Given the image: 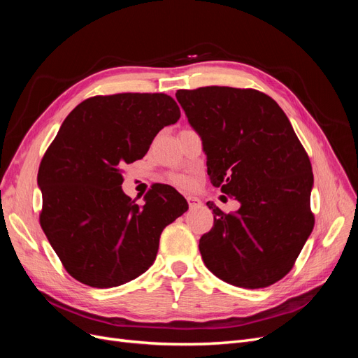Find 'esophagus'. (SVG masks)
Instances as JSON below:
<instances>
[{"mask_svg": "<svg viewBox=\"0 0 358 358\" xmlns=\"http://www.w3.org/2000/svg\"><path fill=\"white\" fill-rule=\"evenodd\" d=\"M187 201L189 204L191 209H196V208H201V200L199 197H187Z\"/></svg>", "mask_w": 358, "mask_h": 358, "instance_id": "34e87169", "label": "esophagus"}]
</instances>
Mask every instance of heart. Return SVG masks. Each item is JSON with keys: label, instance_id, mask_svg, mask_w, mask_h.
I'll list each match as a JSON object with an SVG mask.
<instances>
[{"label": "heart", "instance_id": "obj_1", "mask_svg": "<svg viewBox=\"0 0 358 358\" xmlns=\"http://www.w3.org/2000/svg\"><path fill=\"white\" fill-rule=\"evenodd\" d=\"M171 183H175L176 187L183 188V189H188L194 185V179L185 175H176V176H171Z\"/></svg>", "mask_w": 358, "mask_h": 358}]
</instances>
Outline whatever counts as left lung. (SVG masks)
Returning <instances> with one entry per match:
<instances>
[{
	"mask_svg": "<svg viewBox=\"0 0 358 358\" xmlns=\"http://www.w3.org/2000/svg\"><path fill=\"white\" fill-rule=\"evenodd\" d=\"M176 99L208 157L213 187L241 203L222 213L199 248L210 272L241 288L282 279L313 229L312 166L278 103L255 90L206 86Z\"/></svg>",
	"mask_w": 358,
	"mask_h": 358,
	"instance_id": "left-lung-1",
	"label": "left lung"
}]
</instances>
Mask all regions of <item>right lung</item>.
Segmentation results:
<instances>
[{
	"mask_svg": "<svg viewBox=\"0 0 358 358\" xmlns=\"http://www.w3.org/2000/svg\"><path fill=\"white\" fill-rule=\"evenodd\" d=\"M180 110L166 94H116L82 101L66 117L38 169L40 215L67 272L94 288H112L152 266L159 236L188 210L170 185L157 183L136 204L121 169L143 158Z\"/></svg>",
	"mask_w": 358,
	"mask_h": 358,
	"instance_id": "add662e5",
	"label": "right lung"
}]
</instances>
